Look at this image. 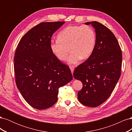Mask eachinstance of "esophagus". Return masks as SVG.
Listing matches in <instances>:
<instances>
[{
    "mask_svg": "<svg viewBox=\"0 0 132 132\" xmlns=\"http://www.w3.org/2000/svg\"><path fill=\"white\" fill-rule=\"evenodd\" d=\"M74 66H70V70H71V73H72V74H73V72H74Z\"/></svg>",
    "mask_w": 132,
    "mask_h": 132,
    "instance_id": "34e87169",
    "label": "esophagus"
}]
</instances>
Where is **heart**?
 <instances>
[{
  "label": "heart",
  "mask_w": 132,
  "mask_h": 132,
  "mask_svg": "<svg viewBox=\"0 0 132 132\" xmlns=\"http://www.w3.org/2000/svg\"><path fill=\"white\" fill-rule=\"evenodd\" d=\"M58 39L52 40L50 48L59 60L65 61L68 58L69 64H76L81 59L88 58L93 53L96 44V34L89 25L68 26L58 34Z\"/></svg>",
  "instance_id": "b5f03b06"
}]
</instances>
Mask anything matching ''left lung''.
Instances as JSON below:
<instances>
[{
  "instance_id": "obj_1",
  "label": "left lung",
  "mask_w": 132,
  "mask_h": 132,
  "mask_svg": "<svg viewBox=\"0 0 132 132\" xmlns=\"http://www.w3.org/2000/svg\"><path fill=\"white\" fill-rule=\"evenodd\" d=\"M95 30L96 44L93 53L76 68L74 78L82 83L78 93L79 102L95 107L110 97L121 76L122 55L117 38L112 31L97 21L85 22Z\"/></svg>"
}]
</instances>
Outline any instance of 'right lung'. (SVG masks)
Returning <instances> with one entry per match:
<instances>
[{
  "mask_svg": "<svg viewBox=\"0 0 132 132\" xmlns=\"http://www.w3.org/2000/svg\"><path fill=\"white\" fill-rule=\"evenodd\" d=\"M65 22H41L29 30L19 43L14 57L16 84L29 104L37 110L52 107L58 89L73 76L50 48L53 34Z\"/></svg>",
  "mask_w": 132,
  "mask_h": 132,
  "instance_id": "1",
  "label": "right lung"
}]
</instances>
